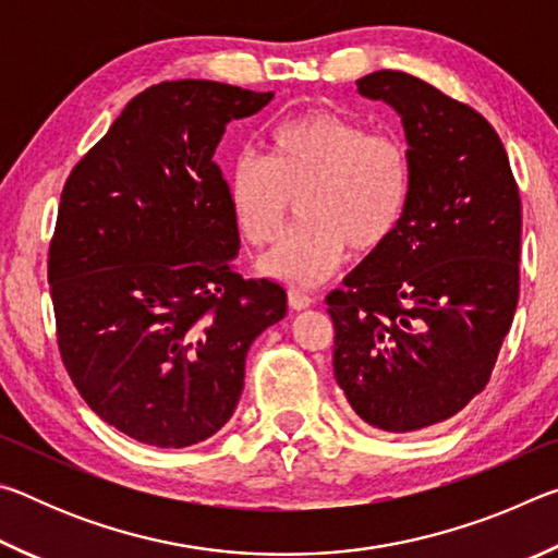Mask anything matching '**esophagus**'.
I'll return each mask as SVG.
<instances>
[{
    "label": "esophagus",
    "instance_id": "1",
    "mask_svg": "<svg viewBox=\"0 0 558 558\" xmlns=\"http://www.w3.org/2000/svg\"><path fill=\"white\" fill-rule=\"evenodd\" d=\"M315 302V298L313 295H307V292H302V290H288V305L292 307V310H305V307H310Z\"/></svg>",
    "mask_w": 558,
    "mask_h": 558
}]
</instances>
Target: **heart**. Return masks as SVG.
Segmentation results:
<instances>
[{
  "label": "heart",
  "instance_id": "heart-1",
  "mask_svg": "<svg viewBox=\"0 0 558 558\" xmlns=\"http://www.w3.org/2000/svg\"><path fill=\"white\" fill-rule=\"evenodd\" d=\"M411 196L409 149L362 122L313 110L270 132V157L241 153L229 169V202L245 241L278 239L298 199L300 223L263 260L290 286L332 276L344 253L366 256L399 229Z\"/></svg>",
  "mask_w": 558,
  "mask_h": 558
}]
</instances>
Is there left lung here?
Masks as SVG:
<instances>
[{
	"mask_svg": "<svg viewBox=\"0 0 558 558\" xmlns=\"http://www.w3.org/2000/svg\"><path fill=\"white\" fill-rule=\"evenodd\" d=\"M356 86L403 120L411 196L391 239L325 300L335 379L364 423L409 433L489 384L519 300L522 199L475 108L401 71Z\"/></svg>",
	"mask_w": 558,
	"mask_h": 558,
	"instance_id": "obj_1",
	"label": "left lung"
}]
</instances>
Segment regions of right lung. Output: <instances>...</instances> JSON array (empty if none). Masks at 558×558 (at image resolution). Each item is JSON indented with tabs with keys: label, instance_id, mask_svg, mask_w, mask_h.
<instances>
[{
	"label": "right lung",
	"instance_id": "add662e5",
	"mask_svg": "<svg viewBox=\"0 0 558 558\" xmlns=\"http://www.w3.org/2000/svg\"><path fill=\"white\" fill-rule=\"evenodd\" d=\"M272 93L165 81L132 98L65 179L49 243L61 362L108 426L155 448L211 438L286 290L235 268L239 223L214 153Z\"/></svg>",
	"mask_w": 558,
	"mask_h": 558
}]
</instances>
